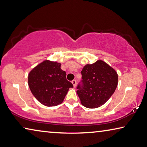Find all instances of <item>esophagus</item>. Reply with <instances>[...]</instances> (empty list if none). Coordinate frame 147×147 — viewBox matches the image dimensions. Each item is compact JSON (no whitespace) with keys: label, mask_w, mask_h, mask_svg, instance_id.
I'll list each match as a JSON object with an SVG mask.
<instances>
[{"label":"esophagus","mask_w":147,"mask_h":147,"mask_svg":"<svg viewBox=\"0 0 147 147\" xmlns=\"http://www.w3.org/2000/svg\"><path fill=\"white\" fill-rule=\"evenodd\" d=\"M72 84H73L74 87L75 88L76 87V81L75 80H73V81H72Z\"/></svg>","instance_id":"esophagus-1"}]
</instances>
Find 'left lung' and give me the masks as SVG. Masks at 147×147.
I'll use <instances>...</instances> for the list:
<instances>
[{
	"label": "left lung",
	"mask_w": 147,
	"mask_h": 147,
	"mask_svg": "<svg viewBox=\"0 0 147 147\" xmlns=\"http://www.w3.org/2000/svg\"><path fill=\"white\" fill-rule=\"evenodd\" d=\"M82 86L76 93L83 106L98 108L110 99L118 85V74L103 60L87 64L81 71Z\"/></svg>",
	"instance_id": "left-lung-1"
}]
</instances>
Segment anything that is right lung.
Returning <instances> with one entry per match:
<instances>
[{
    "label": "right lung",
    "mask_w": 147,
    "mask_h": 147,
    "mask_svg": "<svg viewBox=\"0 0 147 147\" xmlns=\"http://www.w3.org/2000/svg\"><path fill=\"white\" fill-rule=\"evenodd\" d=\"M57 61L44 60L28 74V85L34 97L46 107L63 103L73 84L66 79V73Z\"/></svg>",
    "instance_id": "add662e5"
}]
</instances>
